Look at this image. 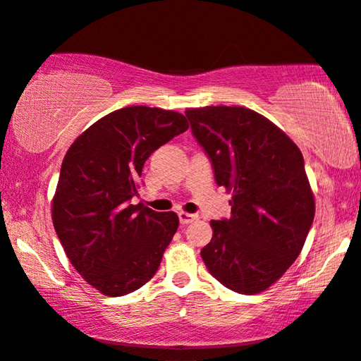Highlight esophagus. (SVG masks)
<instances>
[{"label":"esophagus","mask_w":361,"mask_h":361,"mask_svg":"<svg viewBox=\"0 0 361 361\" xmlns=\"http://www.w3.org/2000/svg\"><path fill=\"white\" fill-rule=\"evenodd\" d=\"M178 218H180L181 224H188V223H191V221H195L196 218H198V216L191 214V213H185V211H180V213H178Z\"/></svg>","instance_id":"34e87169"}]
</instances>
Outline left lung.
<instances>
[{
    "instance_id": "obj_1",
    "label": "left lung",
    "mask_w": 361,
    "mask_h": 361,
    "mask_svg": "<svg viewBox=\"0 0 361 361\" xmlns=\"http://www.w3.org/2000/svg\"><path fill=\"white\" fill-rule=\"evenodd\" d=\"M191 132L231 198V218L211 221L201 249L211 276L239 294H259L299 256L315 201L299 147L246 107L186 109Z\"/></svg>"
}]
</instances>
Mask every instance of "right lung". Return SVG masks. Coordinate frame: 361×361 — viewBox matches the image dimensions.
<instances>
[{
	"mask_svg": "<svg viewBox=\"0 0 361 361\" xmlns=\"http://www.w3.org/2000/svg\"><path fill=\"white\" fill-rule=\"evenodd\" d=\"M188 127L173 110L133 105L97 120L67 150L52 224L72 266L100 294H130L158 271L180 219L130 201L148 157Z\"/></svg>",
	"mask_w": 361,
	"mask_h": 361,
	"instance_id": "1",
	"label": "right lung"
}]
</instances>
